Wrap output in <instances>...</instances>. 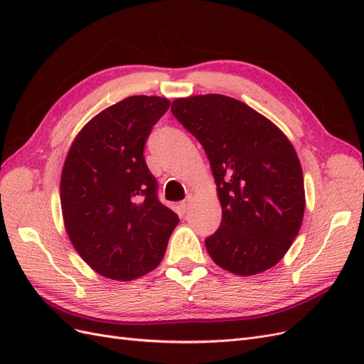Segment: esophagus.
<instances>
[{
  "instance_id": "esophagus-1",
  "label": "esophagus",
  "mask_w": 364,
  "mask_h": 364,
  "mask_svg": "<svg viewBox=\"0 0 364 364\" xmlns=\"http://www.w3.org/2000/svg\"><path fill=\"white\" fill-rule=\"evenodd\" d=\"M188 206H190V199H186L183 202L179 203V213L183 215L186 211H188Z\"/></svg>"
}]
</instances>
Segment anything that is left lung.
<instances>
[{
	"label": "left lung",
	"instance_id": "1",
	"mask_svg": "<svg viewBox=\"0 0 364 364\" xmlns=\"http://www.w3.org/2000/svg\"><path fill=\"white\" fill-rule=\"evenodd\" d=\"M171 112L202 144L217 183L222 223L205 240L209 257L240 277L273 267L299 232L305 209L291 142L270 119L226 95L178 98Z\"/></svg>",
	"mask_w": 364,
	"mask_h": 364
}]
</instances>
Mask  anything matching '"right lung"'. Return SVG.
<instances>
[{
    "label": "right lung",
    "mask_w": 364,
    "mask_h": 364,
    "mask_svg": "<svg viewBox=\"0 0 364 364\" xmlns=\"http://www.w3.org/2000/svg\"><path fill=\"white\" fill-rule=\"evenodd\" d=\"M170 102L134 95L105 109L75 136L65 159V229L87 266L132 281L159 266L179 217L158 199L144 146Z\"/></svg>",
    "instance_id": "obj_1"
}]
</instances>
